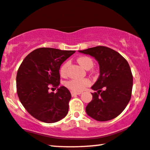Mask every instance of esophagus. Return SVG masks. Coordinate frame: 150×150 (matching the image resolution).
I'll list each match as a JSON object with an SVG mask.
<instances>
[{
  "label": "esophagus",
  "mask_w": 150,
  "mask_h": 150,
  "mask_svg": "<svg viewBox=\"0 0 150 150\" xmlns=\"http://www.w3.org/2000/svg\"><path fill=\"white\" fill-rule=\"evenodd\" d=\"M71 95L73 96V97H74V96H75V95H81L80 93H75V92H73V91H71Z\"/></svg>",
  "instance_id": "esophagus-1"
}]
</instances>
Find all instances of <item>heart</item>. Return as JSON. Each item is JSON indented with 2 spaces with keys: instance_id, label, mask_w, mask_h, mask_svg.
Here are the masks:
<instances>
[{
  "instance_id": "1",
  "label": "heart",
  "mask_w": 150,
  "mask_h": 150,
  "mask_svg": "<svg viewBox=\"0 0 150 150\" xmlns=\"http://www.w3.org/2000/svg\"><path fill=\"white\" fill-rule=\"evenodd\" d=\"M77 62L83 69L86 70L91 69L93 67V61L91 57L87 56H82L77 59ZM69 62H67L62 66L60 69V73L62 75H65L67 73V70L69 66ZM91 81L88 79H71L67 83L68 88L73 91L80 92L83 91L86 87L90 85Z\"/></svg>"
}]
</instances>
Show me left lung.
Returning <instances> with one entry per match:
<instances>
[{
    "mask_svg": "<svg viewBox=\"0 0 150 150\" xmlns=\"http://www.w3.org/2000/svg\"><path fill=\"white\" fill-rule=\"evenodd\" d=\"M79 52L93 57L99 66L100 75L91 87L97 92L86 107L87 115L99 121L115 119L131 98L133 77L129 64L118 52L103 46Z\"/></svg>",
    "mask_w": 150,
    "mask_h": 150,
    "instance_id": "1",
    "label": "left lung"
}]
</instances>
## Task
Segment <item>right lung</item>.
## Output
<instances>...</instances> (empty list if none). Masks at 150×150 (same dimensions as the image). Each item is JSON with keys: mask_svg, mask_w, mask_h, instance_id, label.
<instances>
[{"mask_svg": "<svg viewBox=\"0 0 150 150\" xmlns=\"http://www.w3.org/2000/svg\"><path fill=\"white\" fill-rule=\"evenodd\" d=\"M75 51L39 48L24 59L16 75L17 94L27 111L38 120L51 123L64 118L71 95L59 85V69ZM58 87L57 93L48 92Z\"/></svg>", "mask_w": 150, "mask_h": 150, "instance_id": "add662e5", "label": "right lung"}]
</instances>
